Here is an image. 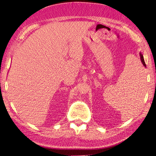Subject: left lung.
<instances>
[{"label":"left lung","mask_w":156,"mask_h":156,"mask_svg":"<svg viewBox=\"0 0 156 156\" xmlns=\"http://www.w3.org/2000/svg\"><path fill=\"white\" fill-rule=\"evenodd\" d=\"M140 59H141V62H142V64H143L144 67L146 68V65H145V61H144V56H143V55H142V54H141V52L140 53Z\"/></svg>","instance_id":"8db88e82"}]
</instances>
